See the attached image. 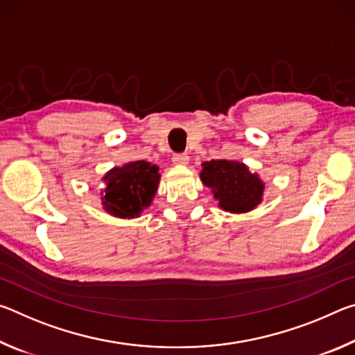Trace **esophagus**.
I'll return each instance as SVG.
<instances>
[{
  "instance_id": "esophagus-1",
  "label": "esophagus",
  "mask_w": 355,
  "mask_h": 355,
  "mask_svg": "<svg viewBox=\"0 0 355 355\" xmlns=\"http://www.w3.org/2000/svg\"><path fill=\"white\" fill-rule=\"evenodd\" d=\"M172 161L178 166H186L189 163V156H188V153H175L173 155Z\"/></svg>"
}]
</instances>
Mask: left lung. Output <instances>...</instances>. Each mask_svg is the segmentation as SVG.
<instances>
[{"label": "left lung", "instance_id": "1", "mask_svg": "<svg viewBox=\"0 0 355 355\" xmlns=\"http://www.w3.org/2000/svg\"><path fill=\"white\" fill-rule=\"evenodd\" d=\"M200 178L214 192L219 207L230 213H248L263 199L264 184L257 173L238 161L211 159L202 164Z\"/></svg>", "mask_w": 355, "mask_h": 355}]
</instances>
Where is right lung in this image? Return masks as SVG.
<instances>
[{
    "label": "right lung",
    "mask_w": 355,
    "mask_h": 355,
    "mask_svg": "<svg viewBox=\"0 0 355 355\" xmlns=\"http://www.w3.org/2000/svg\"><path fill=\"white\" fill-rule=\"evenodd\" d=\"M101 203L105 211L116 218H137L152 203L159 183L158 166L147 161H133L114 167L105 175Z\"/></svg>",
    "instance_id": "add662e5"
}]
</instances>
